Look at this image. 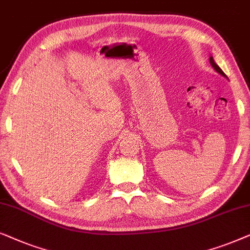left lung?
Instances as JSON below:
<instances>
[{
  "label": "left lung",
  "mask_w": 250,
  "mask_h": 250,
  "mask_svg": "<svg viewBox=\"0 0 250 250\" xmlns=\"http://www.w3.org/2000/svg\"><path fill=\"white\" fill-rule=\"evenodd\" d=\"M209 62H210V65L212 66V68H214V69H215V71L218 73V74H221L222 76H224V78H226V79H228V76H226V75H225V73H224V72H223V71H222V69H221V67H219V66H218V65H217V64H216V62H215V61H214V58H212V56H210V57H209Z\"/></svg>",
  "instance_id": "8db88e82"
}]
</instances>
